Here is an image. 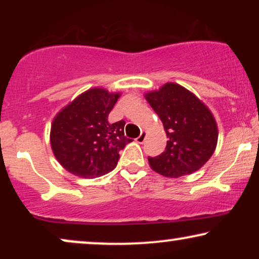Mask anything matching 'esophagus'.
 Instances as JSON below:
<instances>
[{
    "instance_id": "1",
    "label": "esophagus",
    "mask_w": 259,
    "mask_h": 259,
    "mask_svg": "<svg viewBox=\"0 0 259 259\" xmlns=\"http://www.w3.org/2000/svg\"><path fill=\"white\" fill-rule=\"evenodd\" d=\"M146 136H147V133L146 132H141L140 134V136L138 139H136V141L139 142V144H144V141L146 140Z\"/></svg>"
}]
</instances>
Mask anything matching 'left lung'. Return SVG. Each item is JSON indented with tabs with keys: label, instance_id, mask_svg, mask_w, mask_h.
Instances as JSON below:
<instances>
[{
	"label": "left lung",
	"instance_id": "8db88e82",
	"mask_svg": "<svg viewBox=\"0 0 259 259\" xmlns=\"http://www.w3.org/2000/svg\"><path fill=\"white\" fill-rule=\"evenodd\" d=\"M145 99L157 113L167 134V147L148 158L153 171L167 178L192 174L214 153L218 125L213 113L197 96L177 82L148 91Z\"/></svg>",
	"mask_w": 259,
	"mask_h": 259
}]
</instances>
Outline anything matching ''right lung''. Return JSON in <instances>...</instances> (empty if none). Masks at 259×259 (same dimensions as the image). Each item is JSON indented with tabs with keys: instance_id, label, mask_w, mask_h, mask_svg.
I'll list each match as a JSON object with an SVG mask.
<instances>
[{
	"instance_id": "1",
	"label": "right lung",
	"mask_w": 259,
	"mask_h": 259,
	"mask_svg": "<svg viewBox=\"0 0 259 259\" xmlns=\"http://www.w3.org/2000/svg\"><path fill=\"white\" fill-rule=\"evenodd\" d=\"M120 95L97 86L91 88L55 115L50 144L65 170L94 179L117 167L119 151L132 141L124 136L125 121H108L109 112Z\"/></svg>"
}]
</instances>
